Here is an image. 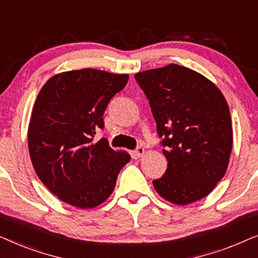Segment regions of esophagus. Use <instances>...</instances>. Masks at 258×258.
<instances>
[{
    "label": "esophagus",
    "instance_id": "esophagus-1",
    "mask_svg": "<svg viewBox=\"0 0 258 258\" xmlns=\"http://www.w3.org/2000/svg\"><path fill=\"white\" fill-rule=\"evenodd\" d=\"M144 153H146V151H144V148L137 147L136 149L134 150V156H135V157H142Z\"/></svg>",
    "mask_w": 258,
    "mask_h": 258
}]
</instances>
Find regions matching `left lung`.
Instances as JSON below:
<instances>
[{"label":"left lung","instance_id":"1","mask_svg":"<svg viewBox=\"0 0 258 258\" xmlns=\"http://www.w3.org/2000/svg\"><path fill=\"white\" fill-rule=\"evenodd\" d=\"M135 80L149 101L168 161L154 188L178 206L209 195L227 171L232 149L223 94L207 77L178 64L137 73Z\"/></svg>","mask_w":258,"mask_h":258}]
</instances>
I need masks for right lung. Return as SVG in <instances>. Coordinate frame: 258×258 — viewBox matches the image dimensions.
<instances>
[{"label": "right lung", "mask_w": 258, "mask_h": 258, "mask_svg": "<svg viewBox=\"0 0 258 258\" xmlns=\"http://www.w3.org/2000/svg\"><path fill=\"white\" fill-rule=\"evenodd\" d=\"M129 76L81 69L57 74L42 87L28 129L34 169L42 183L70 206L88 209L114 191L121 169L130 161L115 151L97 129L104 128L107 105Z\"/></svg>", "instance_id": "right-lung-1"}]
</instances>
